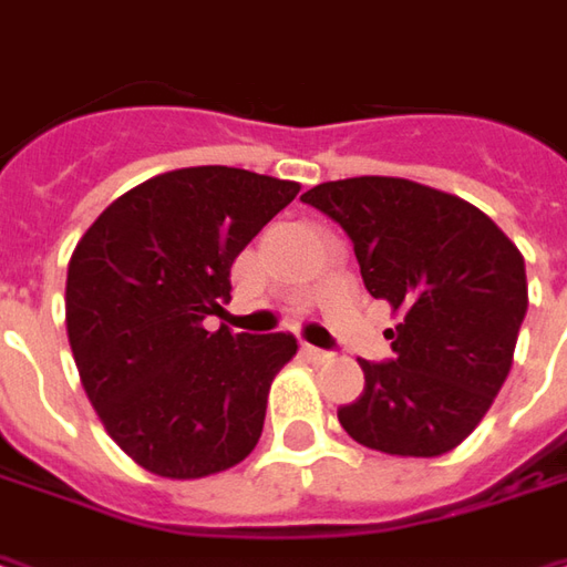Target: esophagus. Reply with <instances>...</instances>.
<instances>
[{"instance_id": "esophagus-1", "label": "esophagus", "mask_w": 567, "mask_h": 567, "mask_svg": "<svg viewBox=\"0 0 567 567\" xmlns=\"http://www.w3.org/2000/svg\"><path fill=\"white\" fill-rule=\"evenodd\" d=\"M303 353H307V357H310V360H313V363H329V360H332L334 353L332 350H322V348H313V344H303Z\"/></svg>"}]
</instances>
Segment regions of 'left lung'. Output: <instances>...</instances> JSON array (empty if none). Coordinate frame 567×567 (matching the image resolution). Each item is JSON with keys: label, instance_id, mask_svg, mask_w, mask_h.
Segmentation results:
<instances>
[{"label": "left lung", "instance_id": "8db88e82", "mask_svg": "<svg viewBox=\"0 0 567 567\" xmlns=\"http://www.w3.org/2000/svg\"><path fill=\"white\" fill-rule=\"evenodd\" d=\"M300 202L334 219L372 298L403 313L394 357L363 360L365 388L338 410L357 444L441 456L491 410L527 313L525 257L487 214L394 176L322 183Z\"/></svg>", "mask_w": 567, "mask_h": 567}]
</instances>
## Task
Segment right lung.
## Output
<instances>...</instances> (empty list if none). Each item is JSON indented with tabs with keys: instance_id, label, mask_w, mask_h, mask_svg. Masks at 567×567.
<instances>
[{
	"instance_id": "obj_1",
	"label": "right lung",
	"mask_w": 567,
	"mask_h": 567,
	"mask_svg": "<svg viewBox=\"0 0 567 567\" xmlns=\"http://www.w3.org/2000/svg\"><path fill=\"white\" fill-rule=\"evenodd\" d=\"M298 183L186 167L130 188L68 267V338L83 388L126 456L161 477H204L251 453L291 334L204 329L233 298V264L295 202Z\"/></svg>"
}]
</instances>
